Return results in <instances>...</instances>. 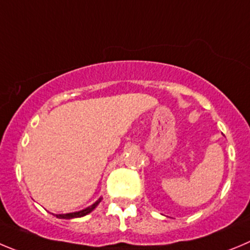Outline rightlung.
<instances>
[{
  "label": "right lung",
  "mask_w": 250,
  "mask_h": 250,
  "mask_svg": "<svg viewBox=\"0 0 250 250\" xmlns=\"http://www.w3.org/2000/svg\"><path fill=\"white\" fill-rule=\"evenodd\" d=\"M102 197H100L99 200H97L95 204H92L91 206L86 207V208L81 209V211H76V212H70V213H62V214H55V216L58 217V218H62V220H72V218H79V217H83L86 216V214H88L90 212H92L93 209L96 208L97 205L101 202Z\"/></svg>",
  "instance_id": "right-lung-1"
}]
</instances>
